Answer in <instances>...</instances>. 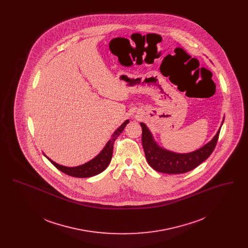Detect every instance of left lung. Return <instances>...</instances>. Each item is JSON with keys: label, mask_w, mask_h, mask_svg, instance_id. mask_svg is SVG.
I'll return each mask as SVG.
<instances>
[{"label": "left lung", "mask_w": 248, "mask_h": 248, "mask_svg": "<svg viewBox=\"0 0 248 248\" xmlns=\"http://www.w3.org/2000/svg\"><path fill=\"white\" fill-rule=\"evenodd\" d=\"M140 125L142 127V146L148 164L154 170L165 174H183L196 168L205 161L216 148L221 128L220 126L211 141L199 150L189 154H177L161 148L154 141L153 135L146 124L140 123Z\"/></svg>", "instance_id": "1"}]
</instances>
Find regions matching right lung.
<instances>
[{
    "label": "right lung",
    "instance_id": "obj_1",
    "mask_svg": "<svg viewBox=\"0 0 248 248\" xmlns=\"http://www.w3.org/2000/svg\"><path fill=\"white\" fill-rule=\"evenodd\" d=\"M128 123H129V120H126L124 123H123L118 129L113 133L111 139L107 142L104 149L100 152V154H97L94 159L85 163L84 165L75 166V167H67V166H63V165H60L57 164V163H55L54 161L49 159L46 155H45V156L61 172H63V173H65V174H67L71 177H90L95 176V175H98L99 173L103 172L108 167V164L110 163V160H111V157H112V153H113L114 141L118 138L119 135L123 132V130L126 126V124Z\"/></svg>",
    "mask_w": 248,
    "mask_h": 248
}]
</instances>
